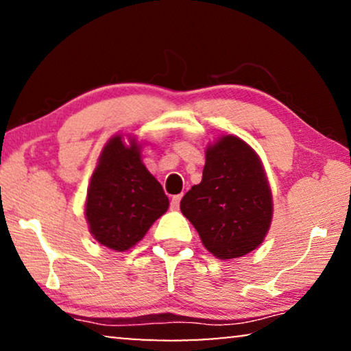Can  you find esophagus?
Returning a JSON list of instances; mask_svg holds the SVG:
<instances>
[{"instance_id": "obj_1", "label": "esophagus", "mask_w": 351, "mask_h": 351, "mask_svg": "<svg viewBox=\"0 0 351 351\" xmlns=\"http://www.w3.org/2000/svg\"><path fill=\"white\" fill-rule=\"evenodd\" d=\"M180 199H182V195H176V196H172V199H171V209H179Z\"/></svg>"}]
</instances>
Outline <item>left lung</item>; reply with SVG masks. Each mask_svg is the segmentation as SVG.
Instances as JSON below:
<instances>
[{
  "instance_id": "1",
  "label": "left lung",
  "mask_w": 351,
  "mask_h": 351,
  "mask_svg": "<svg viewBox=\"0 0 351 351\" xmlns=\"http://www.w3.org/2000/svg\"><path fill=\"white\" fill-rule=\"evenodd\" d=\"M180 210L217 258H237L258 247L270 228L271 190L257 153L237 136L206 148L201 184L180 201Z\"/></svg>"
}]
</instances>
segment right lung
Masks as SVG:
<instances>
[{
    "instance_id": "obj_1",
    "label": "right lung",
    "mask_w": 351,
    "mask_h": 351,
    "mask_svg": "<svg viewBox=\"0 0 351 351\" xmlns=\"http://www.w3.org/2000/svg\"><path fill=\"white\" fill-rule=\"evenodd\" d=\"M167 208L161 184L142 162L141 143L113 136L100 153L88 189L84 214L90 234L113 251H128Z\"/></svg>"
}]
</instances>
